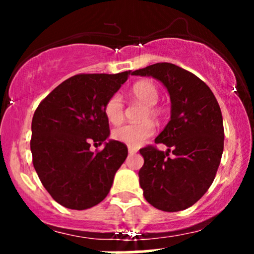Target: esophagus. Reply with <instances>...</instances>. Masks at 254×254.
Returning a JSON list of instances; mask_svg holds the SVG:
<instances>
[{"label":"esophagus","instance_id":"1","mask_svg":"<svg viewBox=\"0 0 254 254\" xmlns=\"http://www.w3.org/2000/svg\"><path fill=\"white\" fill-rule=\"evenodd\" d=\"M127 151H129V154L132 155V154L137 153V149H136V148H133V147H129V148H127Z\"/></svg>","mask_w":254,"mask_h":254}]
</instances>
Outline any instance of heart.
<instances>
[{"instance_id":"heart-1","label":"heart","mask_w":254,"mask_h":254,"mask_svg":"<svg viewBox=\"0 0 254 254\" xmlns=\"http://www.w3.org/2000/svg\"><path fill=\"white\" fill-rule=\"evenodd\" d=\"M130 94L136 101L144 105V110L142 112V119L144 122L138 124L122 125L113 130L112 136L116 141L122 142L129 147L136 148L143 144L145 139L149 138L155 132V125L148 119L151 118L157 121L161 118L164 111L156 104L160 98L159 88L155 83L149 80H142L136 82L131 87ZM104 111L110 123H121L124 117V103L121 95H112L105 104Z\"/></svg>"}]
</instances>
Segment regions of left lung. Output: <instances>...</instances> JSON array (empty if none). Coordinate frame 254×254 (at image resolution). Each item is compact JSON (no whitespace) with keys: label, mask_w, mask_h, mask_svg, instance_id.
Wrapping results in <instances>:
<instances>
[{"label":"left lung","mask_w":254,"mask_h":254,"mask_svg":"<svg viewBox=\"0 0 254 254\" xmlns=\"http://www.w3.org/2000/svg\"><path fill=\"white\" fill-rule=\"evenodd\" d=\"M132 75L161 81L171 98V121L154 145L139 149L144 164L138 172L147 202L162 211L190 208L214 182L223 153V119L211 89L200 78L172 63H156ZM173 158L168 156L170 151Z\"/></svg>","instance_id":"8db88e82"}]
</instances>
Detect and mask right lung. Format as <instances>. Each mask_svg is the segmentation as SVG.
<instances>
[{
  "mask_svg": "<svg viewBox=\"0 0 254 254\" xmlns=\"http://www.w3.org/2000/svg\"><path fill=\"white\" fill-rule=\"evenodd\" d=\"M129 75H75L37 107L32 119L33 166L44 188L61 205L84 210L109 194L127 148L113 139L106 142L110 127L104 109ZM103 141V151H90V144Z\"/></svg>",
  "mask_w": 254,
  "mask_h": 254,
  "instance_id": "right-lung-1",
  "label": "right lung"
}]
</instances>
